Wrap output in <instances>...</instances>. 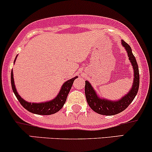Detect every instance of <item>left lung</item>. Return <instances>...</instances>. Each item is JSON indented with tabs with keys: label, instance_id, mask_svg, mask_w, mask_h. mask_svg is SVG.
Here are the masks:
<instances>
[{
	"label": "left lung",
	"instance_id": "8db88e82",
	"mask_svg": "<svg viewBox=\"0 0 152 152\" xmlns=\"http://www.w3.org/2000/svg\"><path fill=\"white\" fill-rule=\"evenodd\" d=\"M121 44L126 49L130 62L133 69V81L131 89L126 95L118 100H111L99 96L88 81H85V96L91 109L95 113L104 115H114L125 110L132 102L137 94L139 87V71L137 62L133 56L130 45L125 41L121 40Z\"/></svg>",
	"mask_w": 152,
	"mask_h": 152
}]
</instances>
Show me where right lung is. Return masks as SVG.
I'll return each instance as SVG.
<instances>
[{"label": "right lung", "instance_id": "obj_1", "mask_svg": "<svg viewBox=\"0 0 152 152\" xmlns=\"http://www.w3.org/2000/svg\"><path fill=\"white\" fill-rule=\"evenodd\" d=\"M16 58L14 60V63L16 61ZM78 78V76H75L72 79L68 80L64 84L62 85L61 89H60L59 93H58L57 96L54 98V99H51L50 101L44 102H30L24 100L23 98L19 94L16 90V86H15L14 81V74H13V70H11V86H12L13 91H14L15 96L21 103L26 110H28L30 113H34L37 115H49L55 114L57 112H58L63 106L64 105L65 102H66V99L68 93H69L70 90L71 89V86L73 84L74 80Z\"/></svg>", "mask_w": 152, "mask_h": 152}]
</instances>
